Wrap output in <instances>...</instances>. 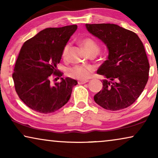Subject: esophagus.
I'll list each match as a JSON object with an SVG mask.
<instances>
[{
	"mask_svg": "<svg viewBox=\"0 0 158 158\" xmlns=\"http://www.w3.org/2000/svg\"><path fill=\"white\" fill-rule=\"evenodd\" d=\"M88 80H81V81H78L77 83H78V84H84V83H88Z\"/></svg>",
	"mask_w": 158,
	"mask_h": 158,
	"instance_id": "34e87169",
	"label": "esophagus"
}]
</instances>
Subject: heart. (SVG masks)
Masks as SVG:
<instances>
[{
  "mask_svg": "<svg viewBox=\"0 0 158 158\" xmlns=\"http://www.w3.org/2000/svg\"><path fill=\"white\" fill-rule=\"evenodd\" d=\"M81 44L83 45L85 51L88 54L90 52L98 53L99 51V47L96 44V42L90 38H84L81 41ZM70 48V44L68 43L64 45L62 52V57L63 59L67 60L68 57L69 50ZM94 68L91 66H82L76 65L70 68L68 71V75L70 77H74L79 80H85L89 77L91 75Z\"/></svg>",
  "mask_w": 158,
  "mask_h": 158,
  "instance_id": "heart-1",
  "label": "heart"
}]
</instances>
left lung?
Masks as SVG:
<instances>
[{"label":"left lung","instance_id":"1","mask_svg":"<svg viewBox=\"0 0 158 158\" xmlns=\"http://www.w3.org/2000/svg\"><path fill=\"white\" fill-rule=\"evenodd\" d=\"M85 27L109 51L107 60L97 71L105 79L102 90L94 96L95 102L111 111L129 106L148 81L150 64L142 41L135 32L116 24L86 23Z\"/></svg>","mask_w":158,"mask_h":158}]
</instances>
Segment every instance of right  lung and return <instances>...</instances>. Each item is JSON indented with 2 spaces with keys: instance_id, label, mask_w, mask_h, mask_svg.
<instances>
[{
  "instance_id": "add662e5",
  "label": "right lung",
  "mask_w": 158,
  "mask_h": 158,
  "mask_svg": "<svg viewBox=\"0 0 158 158\" xmlns=\"http://www.w3.org/2000/svg\"><path fill=\"white\" fill-rule=\"evenodd\" d=\"M77 25L47 28L24 42L14 67L15 89L21 101L34 111L42 114L55 112L65 105L77 81L61 77L52 85V75L61 77L57 64L62 52Z\"/></svg>"
}]
</instances>
